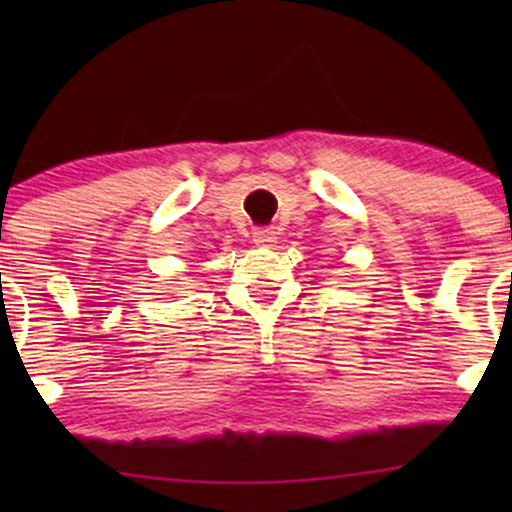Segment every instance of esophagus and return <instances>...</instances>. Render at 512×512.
<instances>
[{
	"label": "esophagus",
	"instance_id": "obj_1",
	"mask_svg": "<svg viewBox=\"0 0 512 512\" xmlns=\"http://www.w3.org/2000/svg\"><path fill=\"white\" fill-rule=\"evenodd\" d=\"M254 242L256 244H272V242H277L275 228H256L254 230Z\"/></svg>",
	"mask_w": 512,
	"mask_h": 512
}]
</instances>
